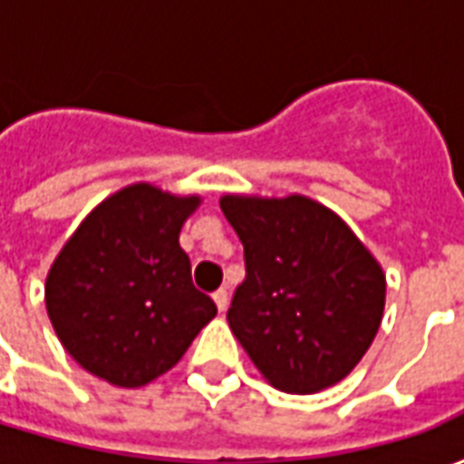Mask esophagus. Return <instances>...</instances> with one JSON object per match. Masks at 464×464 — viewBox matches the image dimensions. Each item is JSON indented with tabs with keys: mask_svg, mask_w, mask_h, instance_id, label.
Segmentation results:
<instances>
[{
	"mask_svg": "<svg viewBox=\"0 0 464 464\" xmlns=\"http://www.w3.org/2000/svg\"><path fill=\"white\" fill-rule=\"evenodd\" d=\"M213 301H216V308L223 313L228 308V291H226V288H218V291L213 293Z\"/></svg>",
	"mask_w": 464,
	"mask_h": 464,
	"instance_id": "obj_1",
	"label": "esophagus"
}]
</instances>
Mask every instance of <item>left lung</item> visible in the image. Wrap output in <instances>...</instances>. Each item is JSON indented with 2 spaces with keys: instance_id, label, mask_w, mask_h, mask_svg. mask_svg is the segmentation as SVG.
Wrapping results in <instances>:
<instances>
[{
  "instance_id": "left-lung-1",
  "label": "left lung",
  "mask_w": 464,
  "mask_h": 464,
  "mask_svg": "<svg viewBox=\"0 0 464 464\" xmlns=\"http://www.w3.org/2000/svg\"><path fill=\"white\" fill-rule=\"evenodd\" d=\"M246 281L228 325L273 388L311 395L341 382L382 321L385 273L348 223L308 196H223Z\"/></svg>"
}]
</instances>
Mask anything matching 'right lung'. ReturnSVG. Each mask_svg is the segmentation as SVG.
<instances>
[{
  "instance_id": "1",
  "label": "right lung",
  "mask_w": 464,
  "mask_h": 464,
  "mask_svg": "<svg viewBox=\"0 0 464 464\" xmlns=\"http://www.w3.org/2000/svg\"><path fill=\"white\" fill-rule=\"evenodd\" d=\"M198 196L126 186L86 216L46 276L49 321L72 358L119 388L171 370L216 315L179 243Z\"/></svg>"
}]
</instances>
